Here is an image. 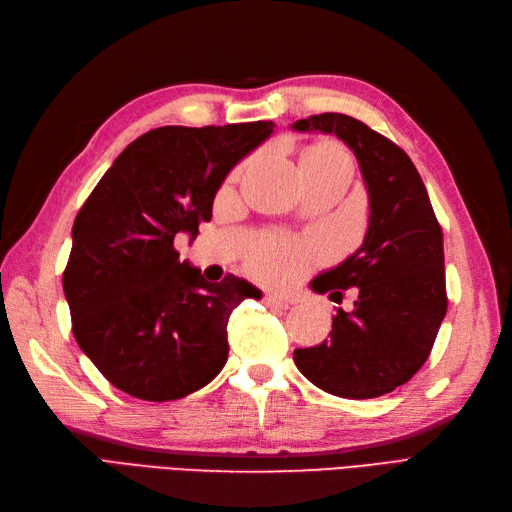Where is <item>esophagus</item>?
I'll list each match as a JSON object with an SVG mask.
<instances>
[{"mask_svg": "<svg viewBox=\"0 0 512 512\" xmlns=\"http://www.w3.org/2000/svg\"><path fill=\"white\" fill-rule=\"evenodd\" d=\"M264 303H266L268 307L287 309V307L292 305V300H290V298H279V296H266V298H264Z\"/></svg>", "mask_w": 512, "mask_h": 512, "instance_id": "esophagus-1", "label": "esophagus"}]
</instances>
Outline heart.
<instances>
[{
  "label": "heart",
  "mask_w": 512,
  "mask_h": 512,
  "mask_svg": "<svg viewBox=\"0 0 512 512\" xmlns=\"http://www.w3.org/2000/svg\"><path fill=\"white\" fill-rule=\"evenodd\" d=\"M350 157L339 142L320 140L313 142L300 155V175L305 177H329L346 175L350 179ZM313 259L311 248L294 240L270 238L264 240L251 253V270L266 281H285L303 272Z\"/></svg>",
  "instance_id": "obj_1"
}]
</instances>
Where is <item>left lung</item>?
Masks as SVG:
<instances>
[{
    "mask_svg": "<svg viewBox=\"0 0 512 512\" xmlns=\"http://www.w3.org/2000/svg\"><path fill=\"white\" fill-rule=\"evenodd\" d=\"M292 127L344 140L357 157L370 199L368 233L359 251L311 281L318 294L357 287L355 309H337L331 339L294 350V363L333 396L378 398L413 378L435 344L448 311L443 233L422 177L398 144L337 112L309 116Z\"/></svg>",
    "mask_w": 512,
    "mask_h": 512,
    "instance_id": "obj_1",
    "label": "left lung"
}]
</instances>
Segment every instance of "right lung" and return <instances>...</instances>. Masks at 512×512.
<instances>
[{
	"label": "right lung",
	"instance_id": "obj_1",
	"mask_svg": "<svg viewBox=\"0 0 512 512\" xmlns=\"http://www.w3.org/2000/svg\"><path fill=\"white\" fill-rule=\"evenodd\" d=\"M272 131V121L151 129L82 205L62 287L77 346L116 389L179 400L225 368L231 311L261 292L233 274L205 281L175 240L196 238L229 170Z\"/></svg>",
	"mask_w": 512,
	"mask_h": 512
}]
</instances>
